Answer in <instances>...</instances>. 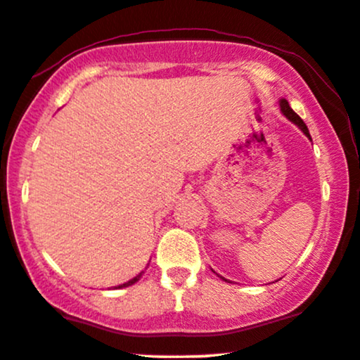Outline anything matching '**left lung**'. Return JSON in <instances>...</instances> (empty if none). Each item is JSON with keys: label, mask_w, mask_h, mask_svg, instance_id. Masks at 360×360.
<instances>
[{"label": "left lung", "mask_w": 360, "mask_h": 360, "mask_svg": "<svg viewBox=\"0 0 360 360\" xmlns=\"http://www.w3.org/2000/svg\"><path fill=\"white\" fill-rule=\"evenodd\" d=\"M279 106H281V111H282V115H284L285 117H288L289 121H292L295 126L299 127V129L302 131L304 134L307 136L309 139H311V134H309V129H307V126H306V122H304L301 117H299L297 115H295V112L292 111V108L289 106V103H288V99H279ZM221 279H224V277H221ZM224 281H227V279H224Z\"/></svg>", "instance_id": "8db88e82"}]
</instances>
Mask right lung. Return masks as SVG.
I'll list each match as a JSON object with an SVG mask.
<instances>
[{
  "label": "right lung",
  "mask_w": 360,
  "mask_h": 360,
  "mask_svg": "<svg viewBox=\"0 0 360 360\" xmlns=\"http://www.w3.org/2000/svg\"><path fill=\"white\" fill-rule=\"evenodd\" d=\"M143 274H144V271H143V272H139V274L136 276V277H133V279H131V281L124 282V284H121V285H116V289H122V288H127V285H133L134 282H138V281L141 279V276H143Z\"/></svg>",
  "instance_id": "obj_1"
}]
</instances>
